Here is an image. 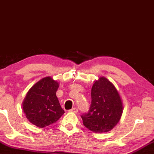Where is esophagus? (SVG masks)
Here are the masks:
<instances>
[{
  "label": "esophagus",
  "mask_w": 154,
  "mask_h": 154,
  "mask_svg": "<svg viewBox=\"0 0 154 154\" xmlns=\"http://www.w3.org/2000/svg\"><path fill=\"white\" fill-rule=\"evenodd\" d=\"M70 112H75V113H77V112H78V109L77 107H73L72 109H71L70 110Z\"/></svg>",
  "instance_id": "34e87169"
}]
</instances>
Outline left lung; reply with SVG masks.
I'll return each instance as SVG.
<instances>
[{"instance_id": "left-lung-1", "label": "left lung", "mask_w": 154, "mask_h": 154, "mask_svg": "<svg viewBox=\"0 0 154 154\" xmlns=\"http://www.w3.org/2000/svg\"><path fill=\"white\" fill-rule=\"evenodd\" d=\"M123 103L115 86L107 78L96 80L91 88V104L82 114L84 126L96 133H107L117 124L123 113Z\"/></svg>"}]
</instances>
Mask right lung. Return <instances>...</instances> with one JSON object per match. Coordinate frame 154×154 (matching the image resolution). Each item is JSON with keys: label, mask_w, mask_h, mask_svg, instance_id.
Masks as SVG:
<instances>
[{"label": "right lung", "mask_w": 154, "mask_h": 154, "mask_svg": "<svg viewBox=\"0 0 154 154\" xmlns=\"http://www.w3.org/2000/svg\"><path fill=\"white\" fill-rule=\"evenodd\" d=\"M59 84L51 77L42 78L28 91L23 109L30 122L39 128L55 123L65 113L56 93Z\"/></svg>", "instance_id": "right-lung-1"}]
</instances>
